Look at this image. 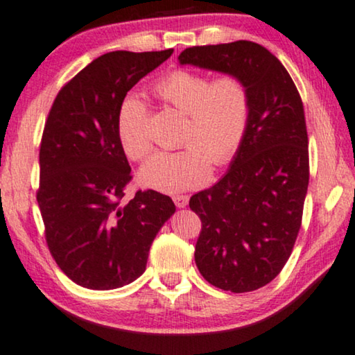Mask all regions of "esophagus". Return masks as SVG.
<instances>
[{
  "instance_id": "1",
  "label": "esophagus",
  "mask_w": 355,
  "mask_h": 355,
  "mask_svg": "<svg viewBox=\"0 0 355 355\" xmlns=\"http://www.w3.org/2000/svg\"><path fill=\"white\" fill-rule=\"evenodd\" d=\"M188 196H184V194H177V196H173V202H175L177 207H187L188 204Z\"/></svg>"
}]
</instances>
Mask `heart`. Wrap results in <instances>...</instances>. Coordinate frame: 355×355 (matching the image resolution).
<instances>
[{
  "label": "heart",
  "instance_id": "b5f03b06",
  "mask_svg": "<svg viewBox=\"0 0 355 355\" xmlns=\"http://www.w3.org/2000/svg\"><path fill=\"white\" fill-rule=\"evenodd\" d=\"M159 101L187 114L183 149L156 153L139 171L144 187L161 193H180L206 183L214 166L232 162L241 149L251 119V93L238 76L211 78L178 69L153 85ZM148 106L135 94L122 99L117 112V137L132 161L151 151Z\"/></svg>",
  "mask_w": 355,
  "mask_h": 355
}]
</instances>
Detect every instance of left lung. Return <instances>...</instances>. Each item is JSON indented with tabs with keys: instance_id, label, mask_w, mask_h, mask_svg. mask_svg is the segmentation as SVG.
<instances>
[{
	"instance_id": "obj_1",
	"label": "left lung",
	"mask_w": 355,
	"mask_h": 355,
	"mask_svg": "<svg viewBox=\"0 0 355 355\" xmlns=\"http://www.w3.org/2000/svg\"><path fill=\"white\" fill-rule=\"evenodd\" d=\"M180 64L232 73L251 93V119L230 171L189 199L201 218L194 261L216 288L249 293L275 278L291 256L309 187L302 99L283 64L254 42L187 48Z\"/></svg>"
}]
</instances>
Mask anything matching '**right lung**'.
Wrapping results in <instances>:
<instances>
[{
  "label": "right lung",
  "instance_id": "right-lung-1",
  "mask_svg": "<svg viewBox=\"0 0 355 355\" xmlns=\"http://www.w3.org/2000/svg\"><path fill=\"white\" fill-rule=\"evenodd\" d=\"M166 51L106 53L59 89L40 144L37 201L59 268L89 289H116L146 270L149 248L175 204L132 182L117 137L122 99L171 58Z\"/></svg>",
  "mask_w": 355,
  "mask_h": 355
}]
</instances>
